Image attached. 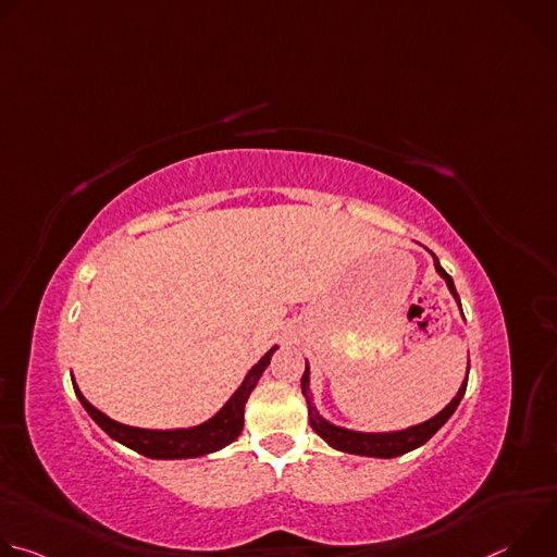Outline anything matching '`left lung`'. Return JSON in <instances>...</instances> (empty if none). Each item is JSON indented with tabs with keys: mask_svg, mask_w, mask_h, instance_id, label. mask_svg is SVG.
Returning a JSON list of instances; mask_svg holds the SVG:
<instances>
[{
	"mask_svg": "<svg viewBox=\"0 0 557 557\" xmlns=\"http://www.w3.org/2000/svg\"><path fill=\"white\" fill-rule=\"evenodd\" d=\"M432 260H434L436 273L445 280L449 293L454 295L456 304L460 306L454 280L445 273V269L441 267V262H438V258L434 253H432ZM460 314H462V308H460ZM467 376H469V368H467L465 381L460 383L456 396L438 414H434L432 419H428L423 423H417V425H410V428H404V430H392V432H359V430H348L344 425H335L329 419H324L320 414V410H317L314 401H312L310 366H308V361H306V370H304V376H301V394H304L306 406H308L310 428L317 434H320L333 449H339V451H346V454H357V456H370V458H394V456L408 454V451L425 445L449 421V417L456 412V408H458V404L462 399V394H465Z\"/></svg>",
	"mask_w": 557,
	"mask_h": 557,
	"instance_id": "1",
	"label": "left lung"
}]
</instances>
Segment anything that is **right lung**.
<instances>
[{"instance_id":"1","label":"right lung","mask_w":557,"mask_h":557,"mask_svg":"<svg viewBox=\"0 0 557 557\" xmlns=\"http://www.w3.org/2000/svg\"><path fill=\"white\" fill-rule=\"evenodd\" d=\"M277 346H273L243 379L240 387H237L228 401L205 423L191 425V428H172V430H147V428H132L125 423H119L103 414L99 408H95L84 392L78 389L76 381L72 379L74 392L78 396V401L86 408V412L92 417V421L114 441L121 445L156 460H178V458H198L213 454L226 445H231L237 436H240L245 428V406L249 401V396L253 387L258 385L262 372L271 363L273 352Z\"/></svg>"}]
</instances>
